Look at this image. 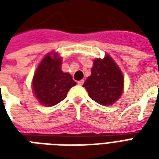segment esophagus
I'll use <instances>...</instances> for the list:
<instances>
[{"instance_id": "34e87169", "label": "esophagus", "mask_w": 159, "mask_h": 159, "mask_svg": "<svg viewBox=\"0 0 159 159\" xmlns=\"http://www.w3.org/2000/svg\"><path fill=\"white\" fill-rule=\"evenodd\" d=\"M83 83H84V80H80V81H78V82H77V84L82 86V85L83 84Z\"/></svg>"}]
</instances>
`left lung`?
Wrapping results in <instances>:
<instances>
[{"label": "left lung", "instance_id": "left-lung-1", "mask_svg": "<svg viewBox=\"0 0 159 159\" xmlns=\"http://www.w3.org/2000/svg\"><path fill=\"white\" fill-rule=\"evenodd\" d=\"M83 87L89 97L97 103L109 106L121 96L123 89V76L116 63L109 55L93 61L91 76Z\"/></svg>", "mask_w": 159, "mask_h": 159}]
</instances>
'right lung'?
<instances>
[{"label":"right lung","mask_w":159,"mask_h":159,"mask_svg":"<svg viewBox=\"0 0 159 159\" xmlns=\"http://www.w3.org/2000/svg\"><path fill=\"white\" fill-rule=\"evenodd\" d=\"M61 59L51 58L49 53L42 59L33 77V91L39 102L52 107L66 99V94L76 83L72 76L61 70Z\"/></svg>","instance_id":"1"}]
</instances>
